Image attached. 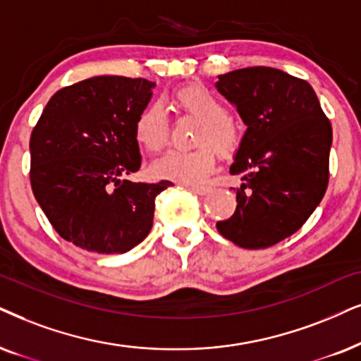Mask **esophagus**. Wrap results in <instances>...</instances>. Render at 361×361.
Returning a JSON list of instances; mask_svg holds the SVG:
<instances>
[{"mask_svg": "<svg viewBox=\"0 0 361 361\" xmlns=\"http://www.w3.org/2000/svg\"><path fill=\"white\" fill-rule=\"evenodd\" d=\"M190 190L193 191L196 195H208L209 191H212V186L208 185H190Z\"/></svg>", "mask_w": 361, "mask_h": 361, "instance_id": "esophagus-1", "label": "esophagus"}]
</instances>
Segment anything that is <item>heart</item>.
<instances>
[{"label":"heart","mask_w":361,"mask_h":361,"mask_svg":"<svg viewBox=\"0 0 361 361\" xmlns=\"http://www.w3.org/2000/svg\"><path fill=\"white\" fill-rule=\"evenodd\" d=\"M173 102L186 115L202 121L196 135V145L202 147L180 152L171 149L153 165L154 176L180 183H200L214 168V149L223 157H231L240 145V133L228 118V109L221 99L202 85H186L176 90ZM133 133L136 143L147 153H158L166 145L168 121L163 108L148 104L138 113Z\"/></svg>","instance_id":"obj_1"}]
</instances>
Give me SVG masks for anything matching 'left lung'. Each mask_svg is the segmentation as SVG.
I'll return each mask as SVG.
<instances>
[{
	"mask_svg": "<svg viewBox=\"0 0 361 361\" xmlns=\"http://www.w3.org/2000/svg\"><path fill=\"white\" fill-rule=\"evenodd\" d=\"M214 86L246 126L230 166L241 176L231 188L238 204L216 228L241 248H268L298 231L320 204L331 125L312 86L276 68H241Z\"/></svg>",
	"mask_w": 361,
	"mask_h": 361,
	"instance_id": "obj_1",
	"label": "left lung"
}]
</instances>
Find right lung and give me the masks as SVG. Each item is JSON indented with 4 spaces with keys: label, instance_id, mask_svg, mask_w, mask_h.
Returning <instances> with one entry per match:
<instances>
[{
    "label": "right lung",
    "instance_id": "obj_1",
    "mask_svg": "<svg viewBox=\"0 0 361 361\" xmlns=\"http://www.w3.org/2000/svg\"><path fill=\"white\" fill-rule=\"evenodd\" d=\"M157 83L93 76L56 91L30 140L31 188L61 238L88 252L126 253L153 226L171 181L126 180L141 166L133 126Z\"/></svg>",
    "mask_w": 361,
    "mask_h": 361
}]
</instances>
